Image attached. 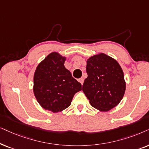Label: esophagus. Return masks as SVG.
<instances>
[{
  "mask_svg": "<svg viewBox=\"0 0 149 149\" xmlns=\"http://www.w3.org/2000/svg\"><path fill=\"white\" fill-rule=\"evenodd\" d=\"M78 82H80L81 84H83V83H84V79H83L82 78L78 79Z\"/></svg>",
  "mask_w": 149,
  "mask_h": 149,
  "instance_id": "34e87169",
  "label": "esophagus"
}]
</instances>
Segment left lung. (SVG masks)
<instances>
[{
	"instance_id": "8db88e82",
	"label": "left lung",
	"mask_w": 149,
	"mask_h": 149,
	"mask_svg": "<svg viewBox=\"0 0 149 149\" xmlns=\"http://www.w3.org/2000/svg\"><path fill=\"white\" fill-rule=\"evenodd\" d=\"M82 91L93 108L107 112L120 102L125 92L123 71L115 59L100 53L86 61Z\"/></svg>"
}]
</instances>
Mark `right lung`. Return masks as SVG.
<instances>
[{
  "instance_id": "add662e5",
  "label": "right lung",
  "mask_w": 149,
  "mask_h": 149,
  "mask_svg": "<svg viewBox=\"0 0 149 149\" xmlns=\"http://www.w3.org/2000/svg\"><path fill=\"white\" fill-rule=\"evenodd\" d=\"M66 58L56 52L47 55L37 67L33 92L40 106L51 112H61L70 106L82 85L65 67Z\"/></svg>"
}]
</instances>
